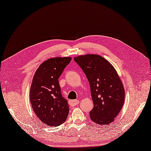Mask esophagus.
Listing matches in <instances>:
<instances>
[{
	"label": "esophagus",
	"instance_id": "esophagus-1",
	"mask_svg": "<svg viewBox=\"0 0 151 151\" xmlns=\"http://www.w3.org/2000/svg\"><path fill=\"white\" fill-rule=\"evenodd\" d=\"M68 103L70 106H74L75 105H78L79 104V101L78 100H69L68 101Z\"/></svg>",
	"mask_w": 151,
	"mask_h": 151
}]
</instances>
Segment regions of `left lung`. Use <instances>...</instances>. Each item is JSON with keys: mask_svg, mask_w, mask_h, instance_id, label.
I'll return each mask as SVG.
<instances>
[{"mask_svg": "<svg viewBox=\"0 0 151 151\" xmlns=\"http://www.w3.org/2000/svg\"><path fill=\"white\" fill-rule=\"evenodd\" d=\"M74 60L81 67L90 83L94 107L91 119L99 125L114 121L124 103L125 91L114 66L101 56L80 55Z\"/></svg>", "mask_w": 151, "mask_h": 151, "instance_id": "obj_1", "label": "left lung"}]
</instances>
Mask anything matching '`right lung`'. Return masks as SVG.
<instances>
[{
  "label": "right lung",
  "mask_w": 151,
  "mask_h": 151,
  "mask_svg": "<svg viewBox=\"0 0 151 151\" xmlns=\"http://www.w3.org/2000/svg\"><path fill=\"white\" fill-rule=\"evenodd\" d=\"M71 57H55L43 62L33 76L30 99L33 111L45 124L58 126L69 113L68 101L61 93L58 78Z\"/></svg>",
  "instance_id": "1"
}]
</instances>
